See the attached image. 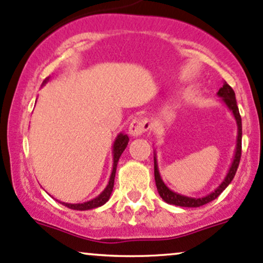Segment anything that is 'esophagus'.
I'll use <instances>...</instances> for the list:
<instances>
[{
  "mask_svg": "<svg viewBox=\"0 0 263 263\" xmlns=\"http://www.w3.org/2000/svg\"><path fill=\"white\" fill-rule=\"evenodd\" d=\"M150 128V124L146 119H134L129 125V134L132 137L138 138L141 134H144L147 129Z\"/></svg>",
  "mask_w": 263,
  "mask_h": 263,
  "instance_id": "1",
  "label": "esophagus"
}]
</instances>
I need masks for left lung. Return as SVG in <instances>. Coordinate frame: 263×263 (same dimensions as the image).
<instances>
[{
	"instance_id": "8db88e82",
	"label": "left lung",
	"mask_w": 263,
	"mask_h": 263,
	"mask_svg": "<svg viewBox=\"0 0 263 263\" xmlns=\"http://www.w3.org/2000/svg\"><path fill=\"white\" fill-rule=\"evenodd\" d=\"M217 97H219L221 102L226 105V108L231 111L232 117L235 118L236 125H237V138H236V149L234 158H232V163L230 165L229 171H227L226 176L223 178L221 184L217 186L215 190H212L208 195L201 196V197H191L186 195H181V194L175 193L171 189L166 186V184L164 182V180L161 179L160 171H159L158 166V160H156V152L154 150V176H155V184L156 189H158V193L160 195L161 199L165 202L170 203V205L175 206H181V208H200V206L209 203L212 200L216 199L217 196L222 193L225 189L229 186L230 182L234 179L236 171H237L238 164H240L241 159V143H242V122H241V116L240 111H238L237 103H236V97L235 92L229 84L225 83L222 85V88H220L219 92H217Z\"/></svg>"
}]
</instances>
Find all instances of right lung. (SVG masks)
Wrapping results in <instances>:
<instances>
[{
    "label": "right lung",
    "instance_id": "add662e5",
    "mask_svg": "<svg viewBox=\"0 0 263 263\" xmlns=\"http://www.w3.org/2000/svg\"><path fill=\"white\" fill-rule=\"evenodd\" d=\"M48 82H49V77H47V78L43 81L42 87L48 83ZM128 141H129V137L126 134H124V133H119V134L117 135L116 140H114V143H113V150H111V154H113V169H111L110 178H109L108 185L105 186L104 190H103L98 196H96L94 199L89 200V201H85L82 203L81 202L79 203H68V202H62V201H60V200H58V201H60L62 205L72 209V210H78V211L93 210V209H97V208H99V206L104 205V203L109 200V197H110L111 193H113L114 179H116L118 161H119V158L122 156L126 145H128Z\"/></svg>",
    "mask_w": 263,
    "mask_h": 263
}]
</instances>
